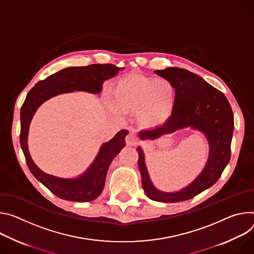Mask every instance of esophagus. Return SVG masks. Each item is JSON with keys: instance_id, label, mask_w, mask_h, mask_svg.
I'll use <instances>...</instances> for the list:
<instances>
[{"instance_id": "esophagus-1", "label": "esophagus", "mask_w": 254, "mask_h": 254, "mask_svg": "<svg viewBox=\"0 0 254 254\" xmlns=\"http://www.w3.org/2000/svg\"><path fill=\"white\" fill-rule=\"evenodd\" d=\"M126 143L128 146H135L139 143V138L134 133H130L126 137Z\"/></svg>"}]
</instances>
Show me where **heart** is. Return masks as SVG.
Masks as SVG:
<instances>
[{
	"instance_id": "heart-1",
	"label": "heart",
	"mask_w": 254,
	"mask_h": 254,
	"mask_svg": "<svg viewBox=\"0 0 254 254\" xmlns=\"http://www.w3.org/2000/svg\"><path fill=\"white\" fill-rule=\"evenodd\" d=\"M177 98L174 84L164 78L134 75L122 78L113 89L109 110L116 116L135 113L137 123L143 128H157L171 118Z\"/></svg>"
}]
</instances>
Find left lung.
Wrapping results in <instances>:
<instances>
[{
	"label": "left lung",
	"instance_id": "obj_1",
	"mask_svg": "<svg viewBox=\"0 0 254 254\" xmlns=\"http://www.w3.org/2000/svg\"><path fill=\"white\" fill-rule=\"evenodd\" d=\"M154 73L174 84L176 103L171 118L160 127L140 131V139L156 140L190 128L204 134L209 143V156L201 174L177 191H163L155 188L147 171L144 151L141 146L137 147L138 167L148 198L162 203L183 202L209 189L221 177L231 156L234 116L227 98L198 74L179 67H167Z\"/></svg>",
	"mask_w": 254,
	"mask_h": 254
}]
</instances>
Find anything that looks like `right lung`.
I'll list each match as a JSON object with an SVG mask.
<instances>
[{"mask_svg": "<svg viewBox=\"0 0 254 254\" xmlns=\"http://www.w3.org/2000/svg\"><path fill=\"white\" fill-rule=\"evenodd\" d=\"M124 67L114 64H91L71 66L55 72L35 84L27 94L21 108L20 143L26 162L32 175L59 198L73 202H90L101 194L112 160L126 145L125 137L129 133L123 129L100 147L94 161L76 178H60L44 173L33 161L28 149V133L33 116L47 100L74 91L100 94L105 80L116 76Z\"/></svg>", "mask_w": 254, "mask_h": 254, "instance_id": "obj_1", "label": "right lung"}]
</instances>
